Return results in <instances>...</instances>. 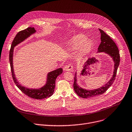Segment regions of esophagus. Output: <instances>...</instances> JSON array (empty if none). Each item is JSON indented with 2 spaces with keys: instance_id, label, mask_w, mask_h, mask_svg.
Returning a JSON list of instances; mask_svg holds the SVG:
<instances>
[{
  "instance_id": "34e87169",
  "label": "esophagus",
  "mask_w": 132,
  "mask_h": 132,
  "mask_svg": "<svg viewBox=\"0 0 132 132\" xmlns=\"http://www.w3.org/2000/svg\"><path fill=\"white\" fill-rule=\"evenodd\" d=\"M73 69V67L71 64L66 65L64 67V70H65L66 71H71Z\"/></svg>"
}]
</instances>
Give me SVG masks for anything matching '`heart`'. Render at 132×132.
I'll list each match as a JSON object with an SVG mask.
<instances>
[{"instance_id":"1","label":"heart","mask_w":132,"mask_h":132,"mask_svg":"<svg viewBox=\"0 0 132 132\" xmlns=\"http://www.w3.org/2000/svg\"><path fill=\"white\" fill-rule=\"evenodd\" d=\"M84 35H79L74 37L71 42V46L74 49H79L80 53L82 55H86L89 53L92 48V44Z\"/></svg>"}]
</instances>
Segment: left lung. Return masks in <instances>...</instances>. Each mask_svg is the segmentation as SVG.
Here are the masks:
<instances>
[{"label": "left lung", "mask_w": 132, "mask_h": 132, "mask_svg": "<svg viewBox=\"0 0 132 132\" xmlns=\"http://www.w3.org/2000/svg\"><path fill=\"white\" fill-rule=\"evenodd\" d=\"M101 32V43L98 48V53L104 52L112 58L114 62V69L113 75L110 80L108 81L105 85L97 89L93 90H87L80 87L77 83V73L76 71L74 76V89L75 93L82 98H90L97 96L100 95L104 94L109 87L113 84L114 81L117 73L118 67L120 62V55L117 46L115 42L111 38L109 35H107L103 30L99 29Z\"/></svg>", "instance_id": "left-lung-1"}]
</instances>
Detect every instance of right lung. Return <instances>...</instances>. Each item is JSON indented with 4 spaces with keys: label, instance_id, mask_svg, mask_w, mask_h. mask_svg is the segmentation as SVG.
Here are the masks:
<instances>
[{
    "label": "right lung",
    "instance_id": "add662e5",
    "mask_svg": "<svg viewBox=\"0 0 132 132\" xmlns=\"http://www.w3.org/2000/svg\"><path fill=\"white\" fill-rule=\"evenodd\" d=\"M36 31L35 30L34 27H30L18 32L11 45L9 52V62L12 77H13L14 82L18 88L23 93L27 95L29 97L34 99L42 100L49 97L53 94L55 87L56 79L58 76L63 73V69L62 68H58L48 73L47 74V81L45 85L38 89H32L22 86L20 84H19L15 77L13 67V54L14 47L23 40H25L32 34L36 32Z\"/></svg>",
    "mask_w": 132,
    "mask_h": 132
}]
</instances>
